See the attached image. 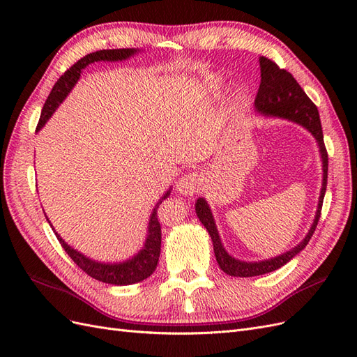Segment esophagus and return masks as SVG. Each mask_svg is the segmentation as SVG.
I'll return each mask as SVG.
<instances>
[{"label":"esophagus","mask_w":357,"mask_h":357,"mask_svg":"<svg viewBox=\"0 0 357 357\" xmlns=\"http://www.w3.org/2000/svg\"><path fill=\"white\" fill-rule=\"evenodd\" d=\"M201 185H202L201 176L197 174V172H189V174L183 176L177 181V190L185 197H193L201 189Z\"/></svg>","instance_id":"esophagus-1"}]
</instances>
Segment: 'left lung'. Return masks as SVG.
I'll return each instance as SVG.
<instances>
[{"label":"left lung","mask_w":357,"mask_h":357,"mask_svg":"<svg viewBox=\"0 0 357 357\" xmlns=\"http://www.w3.org/2000/svg\"><path fill=\"white\" fill-rule=\"evenodd\" d=\"M259 67H261V84H259V91L255 100L256 112L266 117L286 119V121L295 122L302 128H305L317 142L323 167V178L314 220H312V225L307 232L305 238L283 255H278L271 259H264V261L257 262L240 261V259H236L226 252V248L223 247L220 240L218 226H215L210 205L205 201V198L197 199L195 211L198 219L204 225V228L208 231L211 236L215 261H218L223 273L232 277H255L273 273L275 269L286 265L301 250H304L312 234H314L317 222L320 219L323 198H325L328 183V152L325 143H323V131L317 107L312 104L307 93L302 91L294 75L289 71L280 68L275 62L265 56H261L259 58Z\"/></svg>","instance_id":"obj_1"}]
</instances>
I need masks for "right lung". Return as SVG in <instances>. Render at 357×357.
Wrapping results in <instances>:
<instances>
[{
  "mask_svg": "<svg viewBox=\"0 0 357 357\" xmlns=\"http://www.w3.org/2000/svg\"><path fill=\"white\" fill-rule=\"evenodd\" d=\"M139 52L142 50L138 49H107V50L93 52L91 55H86L84 58H82L79 62H75L70 70H67L61 75L59 80L55 83V86H53V89L49 93L45 105H43L41 116L37 125V131H40V129L46 125V122L52 117V114L56 112V109L62 104V101L67 98L68 93L75 86V83L79 82L82 70L88 67L89 63L98 62V61H104V62L126 61ZM169 193H171V188L155 204L152 214H150V219H149L146 241L143 247L139 248V252L135 253L132 257H129L122 262L95 261V259H91L88 256H84L83 253L77 252L75 248L68 245V243L62 240V236L52 226L46 213L45 215L50 225V228L53 229V232H55L56 238L63 247V250L68 253V256L73 259L74 264H77L79 268H82L86 274L107 284L128 286V284L143 282V280H146L147 277L153 274V271L158 266L159 255H160V223L158 220V208H159V204H162V201L169 197Z\"/></svg>",
  "mask_w": 357,
  "mask_h": 357,
  "instance_id": "obj_1",
  "label": "right lung"
}]
</instances>
